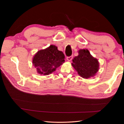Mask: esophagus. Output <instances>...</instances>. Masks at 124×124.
<instances>
[{
    "instance_id": "1",
    "label": "esophagus",
    "mask_w": 124,
    "mask_h": 124,
    "mask_svg": "<svg viewBox=\"0 0 124 124\" xmlns=\"http://www.w3.org/2000/svg\"><path fill=\"white\" fill-rule=\"evenodd\" d=\"M72 59H73V55H71L70 56H68V57H67V60L69 61H70Z\"/></svg>"
}]
</instances>
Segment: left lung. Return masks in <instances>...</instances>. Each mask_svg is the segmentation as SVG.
I'll list each match as a JSON object with an SVG mask.
<instances>
[{"mask_svg": "<svg viewBox=\"0 0 124 124\" xmlns=\"http://www.w3.org/2000/svg\"><path fill=\"white\" fill-rule=\"evenodd\" d=\"M73 62L72 66L78 74L84 78L93 77L98 70V60L92 57L87 49L80 50L78 56H75Z\"/></svg>", "mask_w": 124, "mask_h": 124, "instance_id": "left-lung-1", "label": "left lung"}]
</instances>
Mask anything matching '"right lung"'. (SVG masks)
<instances>
[{"mask_svg":"<svg viewBox=\"0 0 124 124\" xmlns=\"http://www.w3.org/2000/svg\"><path fill=\"white\" fill-rule=\"evenodd\" d=\"M65 56L54 45L40 50L33 57V64L40 74L48 75L56 70L64 62Z\"/></svg>","mask_w":124,"mask_h":124,"instance_id":"1","label":"right lung"}]
</instances>
